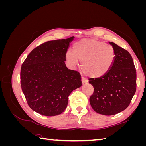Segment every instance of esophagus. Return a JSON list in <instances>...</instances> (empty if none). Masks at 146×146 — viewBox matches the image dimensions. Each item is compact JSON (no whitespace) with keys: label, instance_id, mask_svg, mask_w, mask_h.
<instances>
[{"label":"esophagus","instance_id":"obj_1","mask_svg":"<svg viewBox=\"0 0 146 146\" xmlns=\"http://www.w3.org/2000/svg\"><path fill=\"white\" fill-rule=\"evenodd\" d=\"M82 82L83 84H85V83H88V80L84 77H82Z\"/></svg>","mask_w":146,"mask_h":146}]
</instances>
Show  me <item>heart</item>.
<instances>
[{
	"instance_id": "1",
	"label": "heart",
	"mask_w": 146,
	"mask_h": 146,
	"mask_svg": "<svg viewBox=\"0 0 146 146\" xmlns=\"http://www.w3.org/2000/svg\"><path fill=\"white\" fill-rule=\"evenodd\" d=\"M73 48L74 52H66V60L73 66L80 61L83 72L88 76L102 77L112 67L115 53L111 46L94 39H83L75 43Z\"/></svg>"
}]
</instances>
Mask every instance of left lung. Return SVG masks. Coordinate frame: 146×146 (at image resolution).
<instances>
[{
    "mask_svg": "<svg viewBox=\"0 0 146 146\" xmlns=\"http://www.w3.org/2000/svg\"><path fill=\"white\" fill-rule=\"evenodd\" d=\"M109 43L115 53L111 68L103 77L89 79L94 87L90 98L91 107L105 116L114 115L125 110L136 89V72L130 53L115 43Z\"/></svg>",
    "mask_w": 146,
    "mask_h": 146,
    "instance_id": "left-lung-1",
    "label": "left lung"
}]
</instances>
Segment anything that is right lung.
I'll use <instances>...</instances> for the list:
<instances>
[{
    "label": "right lung",
    "instance_id": "right-lung-1",
    "mask_svg": "<svg viewBox=\"0 0 146 146\" xmlns=\"http://www.w3.org/2000/svg\"><path fill=\"white\" fill-rule=\"evenodd\" d=\"M74 37L35 48L22 64L21 85L30 108L46 116L62 113L68 96L82 86L80 73L66 67V53Z\"/></svg>",
    "mask_w": 146,
    "mask_h": 146
}]
</instances>
